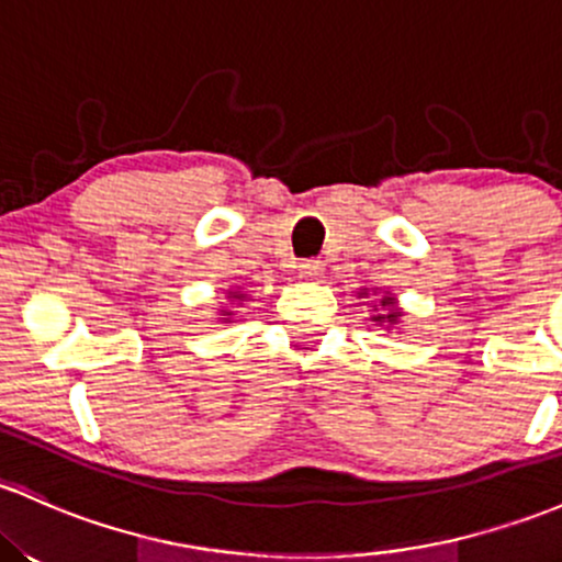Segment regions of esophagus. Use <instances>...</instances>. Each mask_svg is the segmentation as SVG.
Returning <instances> with one entry per match:
<instances>
[{
	"label": "esophagus",
	"instance_id": "esophagus-1",
	"mask_svg": "<svg viewBox=\"0 0 562 562\" xmlns=\"http://www.w3.org/2000/svg\"><path fill=\"white\" fill-rule=\"evenodd\" d=\"M323 261H317V258H310V261H301L299 263V274L306 277V280H319L323 277Z\"/></svg>",
	"mask_w": 562,
	"mask_h": 562
}]
</instances>
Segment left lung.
Listing matches in <instances>:
<instances>
[{
  "mask_svg": "<svg viewBox=\"0 0 562 562\" xmlns=\"http://www.w3.org/2000/svg\"><path fill=\"white\" fill-rule=\"evenodd\" d=\"M400 317H403V312L394 306L392 295H384V299H381V314H373L371 319L375 325H397Z\"/></svg>",
  "mask_w": 562,
  "mask_h": 562,
  "instance_id": "obj_1",
  "label": "left lung"
}]
</instances>
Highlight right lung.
<instances>
[{"label": "right lung", "instance_id": "1", "mask_svg": "<svg viewBox=\"0 0 562 562\" xmlns=\"http://www.w3.org/2000/svg\"><path fill=\"white\" fill-rule=\"evenodd\" d=\"M229 295H232V299H239V301H243V299H245V295H243V293H239V291H237V293H232V291H229ZM229 314H232V312H224V317H221V319H226V317H229Z\"/></svg>", "mask_w": 562, "mask_h": 562}]
</instances>
